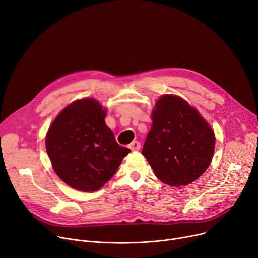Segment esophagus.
Returning <instances> with one entry per match:
<instances>
[{
	"label": "esophagus",
	"instance_id": "obj_1",
	"mask_svg": "<svg viewBox=\"0 0 258 258\" xmlns=\"http://www.w3.org/2000/svg\"><path fill=\"white\" fill-rule=\"evenodd\" d=\"M128 148H130L132 151H138V150H140V148H141V144H140L139 141H133V142L128 145Z\"/></svg>",
	"mask_w": 258,
	"mask_h": 258
}]
</instances>
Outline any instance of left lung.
I'll return each mask as SVG.
<instances>
[{"mask_svg":"<svg viewBox=\"0 0 258 258\" xmlns=\"http://www.w3.org/2000/svg\"><path fill=\"white\" fill-rule=\"evenodd\" d=\"M152 125L142 154L154 175L170 186L195 182L209 168L215 150V134L188 102L162 95L151 112Z\"/></svg>","mask_w":258,"mask_h":258,"instance_id":"left-lung-1","label":"left lung"}]
</instances>
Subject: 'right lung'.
<instances>
[{
  "label": "right lung",
  "mask_w": 258,
  "mask_h": 258,
  "mask_svg": "<svg viewBox=\"0 0 258 258\" xmlns=\"http://www.w3.org/2000/svg\"><path fill=\"white\" fill-rule=\"evenodd\" d=\"M106 115L107 109L98 100H76L58 113L46 134L52 169L76 190L102 188L131 152L117 144L105 122Z\"/></svg>",
  "instance_id": "1"
}]
</instances>
